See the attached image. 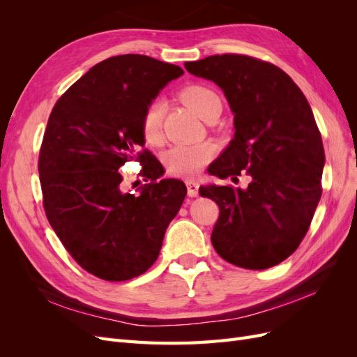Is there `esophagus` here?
Masks as SVG:
<instances>
[{
	"mask_svg": "<svg viewBox=\"0 0 357 357\" xmlns=\"http://www.w3.org/2000/svg\"><path fill=\"white\" fill-rule=\"evenodd\" d=\"M185 183H186V188H188V195H189L190 198L198 197V189H199L198 183L193 181V180H186Z\"/></svg>",
	"mask_w": 357,
	"mask_h": 357,
	"instance_id": "obj_1",
	"label": "esophagus"
}]
</instances>
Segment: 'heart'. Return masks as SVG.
Segmentation results:
<instances>
[{"mask_svg":"<svg viewBox=\"0 0 357 357\" xmlns=\"http://www.w3.org/2000/svg\"><path fill=\"white\" fill-rule=\"evenodd\" d=\"M181 100L204 121L215 105H220L218 93L208 86L189 84L180 92ZM165 104L162 100L149 102L142 116V134L149 144L162 142V121H164ZM215 155V146L210 142L197 144H176L165 153L167 171L177 177H190L199 172Z\"/></svg>","mask_w":357,"mask_h":357,"instance_id":"heart-1","label":"heart"}]
</instances>
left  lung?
Wrapping results in <instances>:
<instances>
[{
    "label": "left lung",
    "mask_w": 357,
    "mask_h": 357,
    "mask_svg": "<svg viewBox=\"0 0 357 357\" xmlns=\"http://www.w3.org/2000/svg\"><path fill=\"white\" fill-rule=\"evenodd\" d=\"M185 67L222 88L235 114V137L208 172L223 180L252 177L245 190L199 188L220 208L214 250L245 269L278 265L304 240L323 190L325 150L305 95L274 63L238 53Z\"/></svg>",
    "instance_id": "obj_1"
}]
</instances>
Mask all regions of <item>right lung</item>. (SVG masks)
<instances>
[{
  "label": "right lung",
  "mask_w": 357,
  "mask_h": 357,
  "mask_svg": "<svg viewBox=\"0 0 357 357\" xmlns=\"http://www.w3.org/2000/svg\"><path fill=\"white\" fill-rule=\"evenodd\" d=\"M183 70L144 55H119L93 66L61 95L43 137L38 172L43 207L62 245L84 271L125 282L155 264L185 183L158 178L160 162L144 149L142 116ZM128 160L151 180L135 197L121 192Z\"/></svg>",
  "instance_id": "obj_1"
}]
</instances>
